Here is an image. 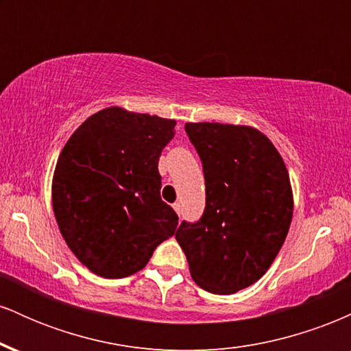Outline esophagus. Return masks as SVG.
Wrapping results in <instances>:
<instances>
[{"label":"esophagus","instance_id":"34e87169","mask_svg":"<svg viewBox=\"0 0 351 351\" xmlns=\"http://www.w3.org/2000/svg\"><path fill=\"white\" fill-rule=\"evenodd\" d=\"M173 209H175V211L180 215V213H181V204L180 203H175V204H173Z\"/></svg>","mask_w":351,"mask_h":351}]
</instances>
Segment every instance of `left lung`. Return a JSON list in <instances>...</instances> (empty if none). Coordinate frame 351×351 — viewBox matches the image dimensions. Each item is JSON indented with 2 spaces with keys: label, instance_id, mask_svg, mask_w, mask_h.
I'll return each instance as SVG.
<instances>
[{
  "label": "left lung",
  "instance_id": "obj_1",
  "mask_svg": "<svg viewBox=\"0 0 351 351\" xmlns=\"http://www.w3.org/2000/svg\"><path fill=\"white\" fill-rule=\"evenodd\" d=\"M203 163L206 206L183 221L176 241L193 280L211 293H234L264 276L292 221V189L284 160L256 128L186 123Z\"/></svg>",
  "mask_w": 351,
  "mask_h": 351
}]
</instances>
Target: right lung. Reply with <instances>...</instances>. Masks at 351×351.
Segmentation results:
<instances>
[{
	"instance_id": "right-lung-1",
	"label": "right lung",
	"mask_w": 351,
	"mask_h": 351,
	"mask_svg": "<svg viewBox=\"0 0 351 351\" xmlns=\"http://www.w3.org/2000/svg\"><path fill=\"white\" fill-rule=\"evenodd\" d=\"M175 125L104 108L62 148L52 180L54 215L71 251L97 276L122 279L142 271L175 234L178 215L160 196L158 173Z\"/></svg>"
}]
</instances>
